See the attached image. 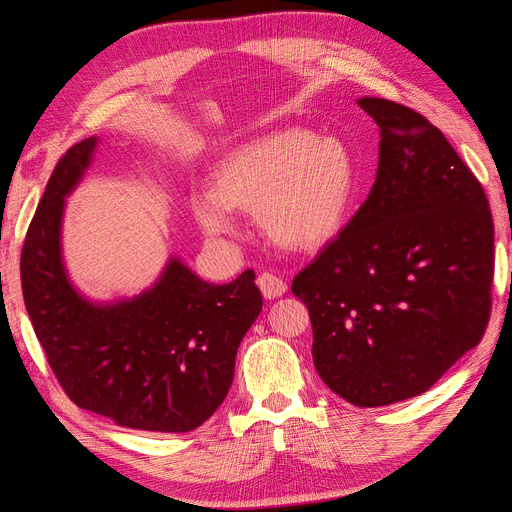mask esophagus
Wrapping results in <instances>:
<instances>
[{
    "label": "esophagus",
    "instance_id": "1",
    "mask_svg": "<svg viewBox=\"0 0 512 512\" xmlns=\"http://www.w3.org/2000/svg\"><path fill=\"white\" fill-rule=\"evenodd\" d=\"M258 288L262 292V297L269 299V301L282 297V294H286V290H288V286H286L282 277H277L273 273H260L258 275Z\"/></svg>",
    "mask_w": 512,
    "mask_h": 512
}]
</instances>
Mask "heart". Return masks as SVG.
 <instances>
[{"label": "heart", "instance_id": "b5f03b06", "mask_svg": "<svg viewBox=\"0 0 512 512\" xmlns=\"http://www.w3.org/2000/svg\"><path fill=\"white\" fill-rule=\"evenodd\" d=\"M352 198L354 166L342 143L280 130L232 149L215 168L213 188L194 190L190 205L213 239L235 235L237 211H250L275 245L303 252L337 235Z\"/></svg>", "mask_w": 512, "mask_h": 512}]
</instances>
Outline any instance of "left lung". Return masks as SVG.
<instances>
[{"label": "left lung", "instance_id": "8db88e82", "mask_svg": "<svg viewBox=\"0 0 512 512\" xmlns=\"http://www.w3.org/2000/svg\"><path fill=\"white\" fill-rule=\"evenodd\" d=\"M378 123L361 209L292 282L312 320L322 382L361 408L431 389L485 333L493 220L446 136L408 106L359 98Z\"/></svg>", "mask_w": 512, "mask_h": 512}]
</instances>
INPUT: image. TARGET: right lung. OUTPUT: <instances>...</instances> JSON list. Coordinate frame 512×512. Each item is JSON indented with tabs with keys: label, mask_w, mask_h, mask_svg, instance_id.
Masks as SVG:
<instances>
[{
	"label": "right lung",
	"mask_w": 512,
	"mask_h": 512,
	"mask_svg": "<svg viewBox=\"0 0 512 512\" xmlns=\"http://www.w3.org/2000/svg\"><path fill=\"white\" fill-rule=\"evenodd\" d=\"M98 138L59 160L29 224L21 284L46 359L76 406L119 427L183 433L220 408L241 339L262 309L254 271L209 284L170 256L153 286L130 299L91 301L70 280L61 226L66 198L96 156Z\"/></svg>",
	"instance_id": "add662e5"
}]
</instances>
